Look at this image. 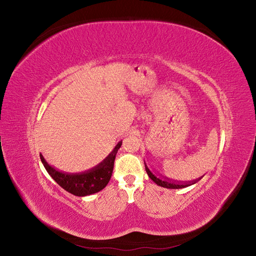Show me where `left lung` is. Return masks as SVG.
<instances>
[{
	"label": "left lung",
	"mask_w": 256,
	"mask_h": 256,
	"mask_svg": "<svg viewBox=\"0 0 256 256\" xmlns=\"http://www.w3.org/2000/svg\"><path fill=\"white\" fill-rule=\"evenodd\" d=\"M145 170H146L147 174H148L150 178V180H152L154 182H156L158 186H160V187L168 188V189H182V188H186V187H188V186H191V184H196V182H198V180H193V182H184V184L178 182V184H177V182H172L171 180H170V182L162 180H160V178L154 176V175L150 171V168H147L146 164H145Z\"/></svg>",
	"instance_id": "1"
}]
</instances>
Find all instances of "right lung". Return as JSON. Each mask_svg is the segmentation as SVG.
Segmentation results:
<instances>
[{
	"label": "right lung",
	"instance_id": "add662e5",
	"mask_svg": "<svg viewBox=\"0 0 256 256\" xmlns=\"http://www.w3.org/2000/svg\"><path fill=\"white\" fill-rule=\"evenodd\" d=\"M120 145L122 143L116 145L114 150L99 166L90 170V171L81 174H66L58 172L46 162L42 154L40 159L49 175L62 188L76 196H85L102 190L110 182L113 173L115 154Z\"/></svg>",
	"mask_w": 256,
	"mask_h": 256
}]
</instances>
